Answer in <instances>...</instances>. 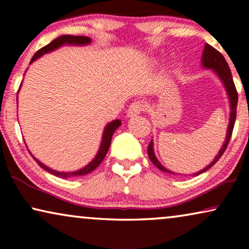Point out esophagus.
Masks as SVG:
<instances>
[{
    "label": "esophagus",
    "mask_w": 249,
    "mask_h": 249,
    "mask_svg": "<svg viewBox=\"0 0 249 249\" xmlns=\"http://www.w3.org/2000/svg\"><path fill=\"white\" fill-rule=\"evenodd\" d=\"M142 111H144V104H142L141 101H135L134 103H131L130 107H129L127 111V115L131 118L139 113H142Z\"/></svg>",
    "instance_id": "34e87169"
}]
</instances>
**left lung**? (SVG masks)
<instances>
[{"instance_id": "1", "label": "left lung", "mask_w": 249, "mask_h": 249, "mask_svg": "<svg viewBox=\"0 0 249 249\" xmlns=\"http://www.w3.org/2000/svg\"><path fill=\"white\" fill-rule=\"evenodd\" d=\"M202 62H203V66L207 68V69H213L215 72L217 73V76L221 78V80L223 81L224 86L227 88V93L229 95V100H230V105H231V113H230V122H229V127H228V134H227V139L226 142H224V144L222 146V148L220 149L219 154L216 155V158L214 159V161L211 163L206 166L205 169H203L202 171H199L198 173H196L197 175H199V173H203L209 170L211 166H213L215 163L219 161L221 156L226 151L227 147H228V144H229L230 142V138H231V135H232V130H233V127H234V121H236V115H237V103H238V93H237V89H236V86H234V83H233V79H232V74H231V71H230V68L228 66L226 59H224V56L221 54L219 51L214 49L213 46H211L210 44H206L205 45V49H204V52H203V57H202ZM147 153H148V158L151 161L153 162V164H154L156 168L161 170L163 172H169V173H172V171H169L168 169H165L164 166H163L161 163L158 161V159L155 158L154 155V152H153V142H151L148 145V148H147Z\"/></svg>"}]
</instances>
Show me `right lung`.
<instances>
[{
	"instance_id": "add662e5",
	"label": "right lung",
	"mask_w": 249,
	"mask_h": 249,
	"mask_svg": "<svg viewBox=\"0 0 249 249\" xmlns=\"http://www.w3.org/2000/svg\"><path fill=\"white\" fill-rule=\"evenodd\" d=\"M89 42H90V38H89V37H87V36L62 35V36L57 37V38H55L54 40H52V42H51L50 44H47L46 46H44L40 50L37 51V52L35 53V55L33 56L32 61H30V63H32L33 61H35L37 57H39L40 55H43V54H45L47 52H51V51L57 49V47L63 45V44H77V45H84V44H88ZM120 125H121L120 120H114V121H112L111 124H108L107 125V128H105L104 134H103V139H102V144H101L100 151H98L96 158H95L93 161H91L87 166H85V168L78 170V171H76V172H57V171H54V170L49 169L46 165H44L43 163H40L38 160H36L35 158H34V159H35V161L38 163V165L40 166V168L46 170L47 172L52 173V175H54V176L60 177V178H69V177L85 176V175H87V173L94 171V170L101 164V162L103 161L105 155H107V153L108 151V148H110L112 135L114 134V131L117 130V128L120 127Z\"/></svg>"
}]
</instances>
